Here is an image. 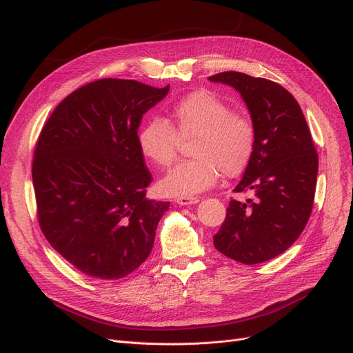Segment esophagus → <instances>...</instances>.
<instances>
[{
  "label": "esophagus",
  "instance_id": "1",
  "mask_svg": "<svg viewBox=\"0 0 353 353\" xmlns=\"http://www.w3.org/2000/svg\"><path fill=\"white\" fill-rule=\"evenodd\" d=\"M197 201H199V199L197 197H192V196H183V197H177L176 199L177 205H181V206L194 205V203H197Z\"/></svg>",
  "mask_w": 353,
  "mask_h": 353
}]
</instances>
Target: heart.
<instances>
[{"label":"heart","mask_w":353,"mask_h":353,"mask_svg":"<svg viewBox=\"0 0 353 353\" xmlns=\"http://www.w3.org/2000/svg\"><path fill=\"white\" fill-rule=\"evenodd\" d=\"M190 143L192 160L183 161L160 181L169 196H193L217 181L242 174L254 156L256 125L243 111L209 90H197L177 100L169 119L145 123L137 136L141 154L157 167H169L179 156L181 141Z\"/></svg>","instance_id":"b5f03b06"}]
</instances>
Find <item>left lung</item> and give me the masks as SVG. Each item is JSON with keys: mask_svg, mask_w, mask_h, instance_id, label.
Listing matches in <instances>:
<instances>
[{"mask_svg": "<svg viewBox=\"0 0 353 353\" xmlns=\"http://www.w3.org/2000/svg\"><path fill=\"white\" fill-rule=\"evenodd\" d=\"M209 80L234 87L256 125L254 156L234 189L253 190L256 200H230L213 243L236 262L262 263L289 249L307 223L316 189V148L299 103L281 84L239 71Z\"/></svg>", "mask_w": 353, "mask_h": 353, "instance_id": "1", "label": "left lung"}]
</instances>
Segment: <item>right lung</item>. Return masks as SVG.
<instances>
[{
    "instance_id": "obj_1",
    "label": "right lung",
    "mask_w": 353,
    "mask_h": 353,
    "mask_svg": "<svg viewBox=\"0 0 353 353\" xmlns=\"http://www.w3.org/2000/svg\"><path fill=\"white\" fill-rule=\"evenodd\" d=\"M169 87L120 79L84 84L55 107L37 140L32 184L40 229L90 277L121 279L152 252L170 201L145 197L153 176L137 128Z\"/></svg>"
}]
</instances>
